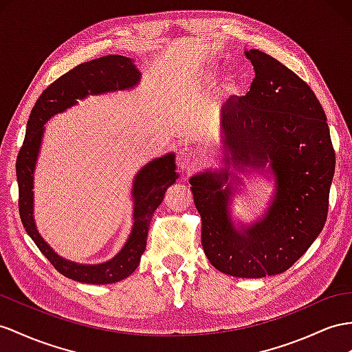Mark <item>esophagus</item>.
<instances>
[{"label": "esophagus", "mask_w": 352, "mask_h": 352, "mask_svg": "<svg viewBox=\"0 0 352 352\" xmlns=\"http://www.w3.org/2000/svg\"><path fill=\"white\" fill-rule=\"evenodd\" d=\"M177 164L184 170H192L197 164H199V155L193 147L184 146L177 153Z\"/></svg>", "instance_id": "34e87169"}]
</instances>
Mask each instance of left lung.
Here are the masks:
<instances>
[{"label":"left lung","instance_id":"8db88e82","mask_svg":"<svg viewBox=\"0 0 352 352\" xmlns=\"http://www.w3.org/2000/svg\"><path fill=\"white\" fill-rule=\"evenodd\" d=\"M245 56L256 77L245 96L223 108L224 160L238 170L269 164L274 201L262 220L239 229L229 212L233 188L223 190L228 169L197 174L190 184L210 263L232 276L263 278L290 269L321 233L336 160L312 89L265 52L251 49Z\"/></svg>","mask_w":352,"mask_h":352}]
</instances>
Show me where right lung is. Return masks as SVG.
<instances>
[{"label": "right lung", "mask_w": 352, "mask_h": 352, "mask_svg": "<svg viewBox=\"0 0 352 352\" xmlns=\"http://www.w3.org/2000/svg\"><path fill=\"white\" fill-rule=\"evenodd\" d=\"M140 71L132 59L108 55L85 62L55 80L35 102L22 147L16 160L19 184V215L26 233L59 274L86 284H113L128 278L138 267L146 250L147 233L153 212L164 201L166 188L175 183L174 153L151 160L133 179V226L123 248L111 260L101 265H78L62 258L41 238L34 221V169L38 157L44 123L50 117L77 104V99L137 86Z\"/></svg>", "instance_id": "right-lung-1"}]
</instances>
